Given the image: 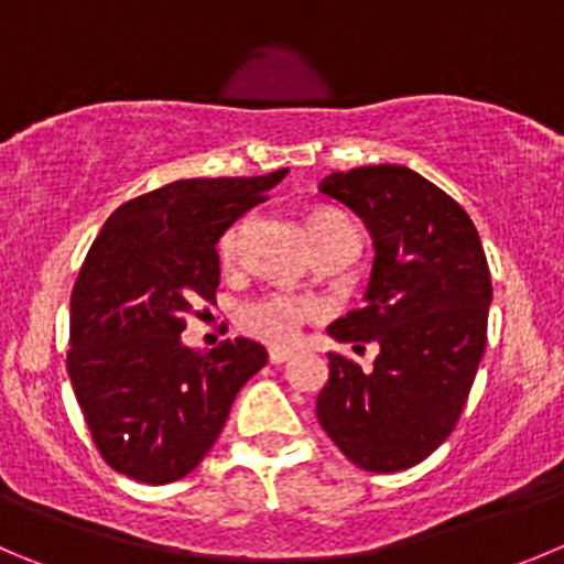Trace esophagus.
Masks as SVG:
<instances>
[{
    "mask_svg": "<svg viewBox=\"0 0 564 564\" xmlns=\"http://www.w3.org/2000/svg\"><path fill=\"white\" fill-rule=\"evenodd\" d=\"M292 359V350L289 347H272L270 350V365H283V361Z\"/></svg>",
    "mask_w": 564,
    "mask_h": 564,
    "instance_id": "34e87169",
    "label": "esophagus"
}]
</instances>
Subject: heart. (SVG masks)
I'll list each match as a JSON object with an SVG mask.
<instances>
[{"mask_svg":"<svg viewBox=\"0 0 564 564\" xmlns=\"http://www.w3.org/2000/svg\"><path fill=\"white\" fill-rule=\"evenodd\" d=\"M308 230H312L317 252L334 250V247H356L354 223L334 208L314 210L308 217ZM241 234H245V223H234L219 239V261L225 267L236 264ZM314 317H317V303L314 300L275 292L247 303L239 314V325L245 334L256 336L267 345H289L300 334V328Z\"/></svg>","mask_w":564,"mask_h":564,"instance_id":"1","label":"heart"}]
</instances>
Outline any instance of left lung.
<instances>
[{
	"mask_svg": "<svg viewBox=\"0 0 564 564\" xmlns=\"http://www.w3.org/2000/svg\"><path fill=\"white\" fill-rule=\"evenodd\" d=\"M319 192L354 208L376 241L365 306L328 334L381 347L372 372L328 354L319 425L361 470H406L448 440L470 394L487 347V256L467 210L406 166L334 172Z\"/></svg>",
	"mask_w": 564,
	"mask_h": 564,
	"instance_id": "8db88e82",
	"label": "left lung"
}]
</instances>
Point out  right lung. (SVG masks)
<instances>
[{
    "label": "right lung",
    "instance_id": "right-lung-1",
    "mask_svg": "<svg viewBox=\"0 0 564 564\" xmlns=\"http://www.w3.org/2000/svg\"><path fill=\"white\" fill-rule=\"evenodd\" d=\"M286 170L192 177L128 199L94 239L72 289L66 370L99 456L141 484L188 476L217 442L267 350L236 336L181 341L219 286L217 241Z\"/></svg>",
    "mask_w": 564,
    "mask_h": 564
}]
</instances>
